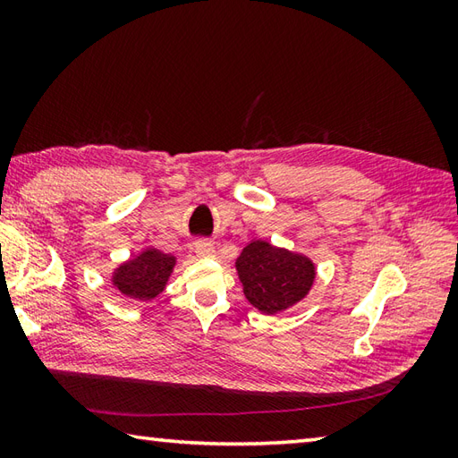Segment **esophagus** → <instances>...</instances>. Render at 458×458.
<instances>
[{"mask_svg":"<svg viewBox=\"0 0 458 458\" xmlns=\"http://www.w3.org/2000/svg\"><path fill=\"white\" fill-rule=\"evenodd\" d=\"M194 251H197L199 258H212L214 254H216V250H214L212 242H208V240H199L197 244H194Z\"/></svg>","mask_w":458,"mask_h":458,"instance_id":"34e87169","label":"esophagus"}]
</instances>
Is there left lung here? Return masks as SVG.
Listing matches in <instances>:
<instances>
[{"label": "left lung", "instance_id": "left-lung-1", "mask_svg": "<svg viewBox=\"0 0 458 458\" xmlns=\"http://www.w3.org/2000/svg\"><path fill=\"white\" fill-rule=\"evenodd\" d=\"M244 295L256 309L271 315L303 299L315 279L313 261L254 240L236 261Z\"/></svg>", "mask_w": 458, "mask_h": 458}]
</instances>
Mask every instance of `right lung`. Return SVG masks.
I'll use <instances>...</instances> for the list:
<instances>
[{
	"label": "right lung",
	"instance_id": "1",
	"mask_svg": "<svg viewBox=\"0 0 458 458\" xmlns=\"http://www.w3.org/2000/svg\"><path fill=\"white\" fill-rule=\"evenodd\" d=\"M174 267V258L159 250H145L115 269L114 285L135 301H151L165 289Z\"/></svg>",
	"mask_w": 458,
	"mask_h": 458
}]
</instances>
